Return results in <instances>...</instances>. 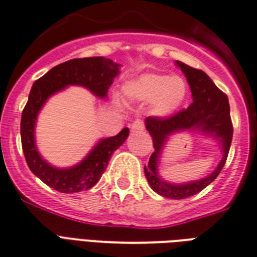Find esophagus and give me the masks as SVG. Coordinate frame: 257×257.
Returning a JSON list of instances; mask_svg holds the SVG:
<instances>
[{
	"instance_id": "obj_1",
	"label": "esophagus",
	"mask_w": 257,
	"mask_h": 257,
	"mask_svg": "<svg viewBox=\"0 0 257 257\" xmlns=\"http://www.w3.org/2000/svg\"><path fill=\"white\" fill-rule=\"evenodd\" d=\"M131 130L133 131H143L145 130V123L142 120H135L133 124H131Z\"/></svg>"
}]
</instances>
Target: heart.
Segmentation results:
<instances>
[{
  "mask_svg": "<svg viewBox=\"0 0 257 257\" xmlns=\"http://www.w3.org/2000/svg\"><path fill=\"white\" fill-rule=\"evenodd\" d=\"M126 91L133 98L153 100L154 112L158 115H168L179 107L186 98L187 85L183 78L170 77L164 74H145L131 82Z\"/></svg>",
  "mask_w": 257,
  "mask_h": 257,
  "instance_id": "heart-1",
  "label": "heart"
}]
</instances>
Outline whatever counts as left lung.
I'll use <instances>...</instances> for the list:
<instances>
[{
    "label": "left lung",
    "instance_id": "1",
    "mask_svg": "<svg viewBox=\"0 0 257 257\" xmlns=\"http://www.w3.org/2000/svg\"><path fill=\"white\" fill-rule=\"evenodd\" d=\"M176 65L182 69L190 85L192 103L170 116L146 118V128L153 138L155 151L151 154L149 164L145 166V175L157 194L164 198L184 199L204 190L220 174L228 157L233 127L229 115L228 98L211 81V78L204 71L194 69L183 62L176 61ZM182 130H200L205 134L220 139L223 159L217 170L204 180L186 185H171L162 181L157 175V161L168 135Z\"/></svg>",
    "mask_w": 257,
    "mask_h": 257
}]
</instances>
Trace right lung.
<instances>
[{
  "instance_id": "right-lung-1",
  "label": "right lung",
  "mask_w": 257,
  "mask_h": 257,
  "mask_svg": "<svg viewBox=\"0 0 257 257\" xmlns=\"http://www.w3.org/2000/svg\"><path fill=\"white\" fill-rule=\"evenodd\" d=\"M120 65L110 58L91 57L75 58L53 67L44 77L37 79L29 94L28 103L21 116V142L25 159L30 171L45 184L63 194L90 190L98 183L112 153L123 145L130 130L124 127L111 138L102 139L79 164L71 168H55L41 158L34 142V126L38 112L50 95L69 85L89 89L99 98H106Z\"/></svg>"
}]
</instances>
